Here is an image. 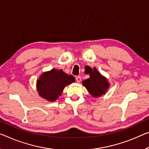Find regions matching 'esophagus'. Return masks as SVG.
Instances as JSON below:
<instances>
[{
    "instance_id": "esophagus-1",
    "label": "esophagus",
    "mask_w": 149,
    "mask_h": 149,
    "mask_svg": "<svg viewBox=\"0 0 149 149\" xmlns=\"http://www.w3.org/2000/svg\"><path fill=\"white\" fill-rule=\"evenodd\" d=\"M76 81L77 82H80L81 81V77L80 76H78L76 77Z\"/></svg>"
}]
</instances>
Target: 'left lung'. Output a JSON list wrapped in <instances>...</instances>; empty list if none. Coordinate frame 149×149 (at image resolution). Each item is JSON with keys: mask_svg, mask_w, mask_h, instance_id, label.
I'll return each mask as SVG.
<instances>
[{"mask_svg": "<svg viewBox=\"0 0 149 149\" xmlns=\"http://www.w3.org/2000/svg\"><path fill=\"white\" fill-rule=\"evenodd\" d=\"M82 84L94 97H100L103 94L104 95L109 86V83L106 78L102 77L96 68L91 70L90 78L82 82Z\"/></svg>", "mask_w": 149, "mask_h": 149, "instance_id": "obj_1", "label": "left lung"}]
</instances>
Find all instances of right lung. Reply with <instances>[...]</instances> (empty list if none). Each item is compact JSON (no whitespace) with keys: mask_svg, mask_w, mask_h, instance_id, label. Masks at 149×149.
Returning a JSON list of instances; mask_svg holds the SVG:
<instances>
[{"mask_svg":"<svg viewBox=\"0 0 149 149\" xmlns=\"http://www.w3.org/2000/svg\"><path fill=\"white\" fill-rule=\"evenodd\" d=\"M74 81L72 75H68L62 70L54 68L41 74L36 86L40 96L49 101H54L61 95L65 86Z\"/></svg>","mask_w":149,"mask_h":149,"instance_id":"add662e5","label":"right lung"}]
</instances>
